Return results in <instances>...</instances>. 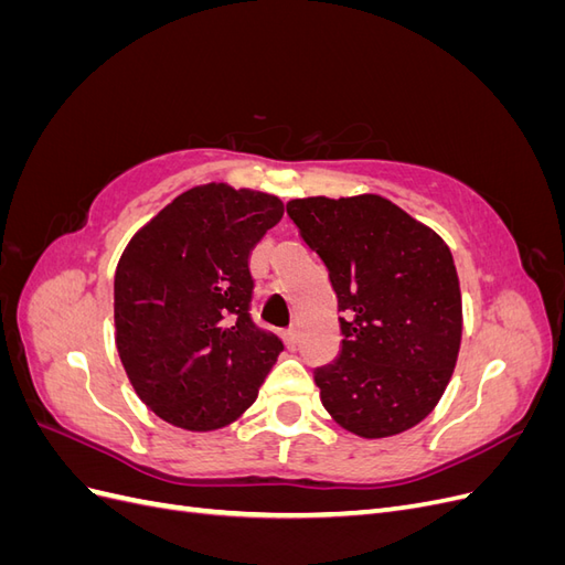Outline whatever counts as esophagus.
<instances>
[{"label":"esophagus","mask_w":565,"mask_h":565,"mask_svg":"<svg viewBox=\"0 0 565 565\" xmlns=\"http://www.w3.org/2000/svg\"><path fill=\"white\" fill-rule=\"evenodd\" d=\"M285 344L289 351H295L299 347V332L297 330H287L285 332Z\"/></svg>","instance_id":"obj_1"}]
</instances>
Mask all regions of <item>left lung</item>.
I'll list each match as a JSON object with an SVG mask.
<instances>
[{
  "instance_id": "left-lung-1",
  "label": "left lung",
  "mask_w": 565,
  "mask_h": 565,
  "mask_svg": "<svg viewBox=\"0 0 565 565\" xmlns=\"http://www.w3.org/2000/svg\"><path fill=\"white\" fill-rule=\"evenodd\" d=\"M303 243L330 270L341 328L334 365L316 370L330 417L361 438H388L431 415L461 344L450 247L382 195L287 202Z\"/></svg>"
}]
</instances>
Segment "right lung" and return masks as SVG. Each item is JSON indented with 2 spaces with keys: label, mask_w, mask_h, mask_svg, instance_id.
Wrapping results in <instances>:
<instances>
[{
  "label": "right lung",
  "mask_w": 565,
  "mask_h": 565,
  "mask_svg": "<svg viewBox=\"0 0 565 565\" xmlns=\"http://www.w3.org/2000/svg\"><path fill=\"white\" fill-rule=\"evenodd\" d=\"M278 195L228 183L181 193L134 233L115 270V344L152 413L183 431L224 429L259 396L282 341L249 318V252Z\"/></svg>",
  "instance_id": "1"
}]
</instances>
